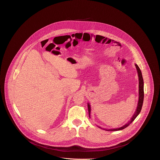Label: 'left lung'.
Masks as SVG:
<instances>
[{
    "label": "left lung",
    "mask_w": 160,
    "mask_h": 160,
    "mask_svg": "<svg viewBox=\"0 0 160 160\" xmlns=\"http://www.w3.org/2000/svg\"><path fill=\"white\" fill-rule=\"evenodd\" d=\"M137 70V72H138V79H139V100H138V106H137V110L135 112V113H134V115H133L132 118H131V120L125 125H123V127L118 128H115V129H103L106 131H118V130H122L123 129H125V128H127V127H128L133 121L134 120L137 118V117L139 115V113H140L141 110H142V105H143V99H144V83H143V77H142V72L139 68V67L135 64ZM88 114H89V117H90V112H91V107L90 105H89V103H88ZM100 128H102L101 127H99Z\"/></svg>",
    "instance_id": "left-lung-1"
}]
</instances>
